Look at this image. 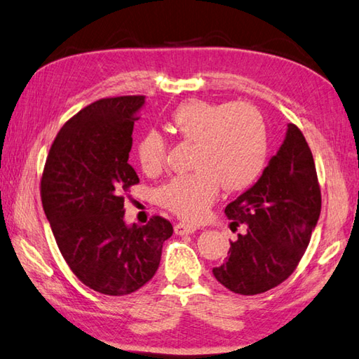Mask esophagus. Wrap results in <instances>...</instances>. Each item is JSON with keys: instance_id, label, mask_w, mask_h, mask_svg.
I'll return each instance as SVG.
<instances>
[{"instance_id": "esophagus-1", "label": "esophagus", "mask_w": 359, "mask_h": 359, "mask_svg": "<svg viewBox=\"0 0 359 359\" xmlns=\"http://www.w3.org/2000/svg\"><path fill=\"white\" fill-rule=\"evenodd\" d=\"M174 232L177 233V236H188V233L196 232V227L190 226V224H185V223H177L174 226Z\"/></svg>"}]
</instances>
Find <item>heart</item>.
<instances>
[{
    "label": "heart",
    "instance_id": "obj_1",
    "mask_svg": "<svg viewBox=\"0 0 359 359\" xmlns=\"http://www.w3.org/2000/svg\"><path fill=\"white\" fill-rule=\"evenodd\" d=\"M169 126L182 140L196 144L191 168L157 191V201L184 219H199L219 191L243 190L262 171L269 135L262 114L250 103L188 100L174 109ZM168 144L157 130H149L136 144L141 169L155 174L165 166Z\"/></svg>",
    "mask_w": 359,
    "mask_h": 359
}]
</instances>
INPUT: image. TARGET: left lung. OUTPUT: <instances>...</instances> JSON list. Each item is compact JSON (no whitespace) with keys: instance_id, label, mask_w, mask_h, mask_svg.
Wrapping results in <instances>:
<instances>
[{"instance_id":"1","label":"left lung","mask_w":359,"mask_h":359,"mask_svg":"<svg viewBox=\"0 0 359 359\" xmlns=\"http://www.w3.org/2000/svg\"><path fill=\"white\" fill-rule=\"evenodd\" d=\"M320 208L312 152L299 128L287 123L281 147L259 180L226 207L231 229L243 231L213 276L240 295L276 287L302 260Z\"/></svg>"}]
</instances>
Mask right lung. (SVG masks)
<instances>
[{"mask_svg": "<svg viewBox=\"0 0 359 359\" xmlns=\"http://www.w3.org/2000/svg\"><path fill=\"white\" fill-rule=\"evenodd\" d=\"M142 95L90 103L50 147L41 196L57 248L80 281L105 295H127L154 278L172 224L161 217L127 224L123 193L140 182L128 154Z\"/></svg>", "mask_w": 359, "mask_h": 359, "instance_id": "add662e5", "label": "right lung"}]
</instances>
